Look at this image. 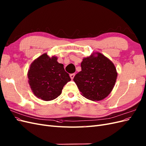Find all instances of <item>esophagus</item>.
I'll use <instances>...</instances> for the list:
<instances>
[{
  "mask_svg": "<svg viewBox=\"0 0 146 146\" xmlns=\"http://www.w3.org/2000/svg\"><path fill=\"white\" fill-rule=\"evenodd\" d=\"M75 75H76V74H75V73L70 74V78L72 79V80L74 78V76H75Z\"/></svg>",
  "mask_w": 146,
  "mask_h": 146,
  "instance_id": "obj_1",
  "label": "esophagus"
}]
</instances>
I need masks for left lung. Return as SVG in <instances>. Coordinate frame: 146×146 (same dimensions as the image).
Returning <instances> with one entry per match:
<instances>
[{"mask_svg":"<svg viewBox=\"0 0 146 146\" xmlns=\"http://www.w3.org/2000/svg\"><path fill=\"white\" fill-rule=\"evenodd\" d=\"M83 58L82 70L74 78L82 94L94 101L102 100L112 91L117 74L113 63L100 53Z\"/></svg>","mask_w":146,"mask_h":146,"instance_id":"1","label":"left lung"}]
</instances>
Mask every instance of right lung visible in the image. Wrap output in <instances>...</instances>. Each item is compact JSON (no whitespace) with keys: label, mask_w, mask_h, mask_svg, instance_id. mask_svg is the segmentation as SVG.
Returning a JSON list of instances; mask_svg holds the SVG:
<instances>
[{"label":"right lung","mask_w":146,"mask_h":146,"mask_svg":"<svg viewBox=\"0 0 146 146\" xmlns=\"http://www.w3.org/2000/svg\"><path fill=\"white\" fill-rule=\"evenodd\" d=\"M57 58H50L46 54L40 56L31 64L28 72L29 83L33 94L43 100L58 98L63 86L70 80L63 64Z\"/></svg>","instance_id":"obj_1"}]
</instances>
